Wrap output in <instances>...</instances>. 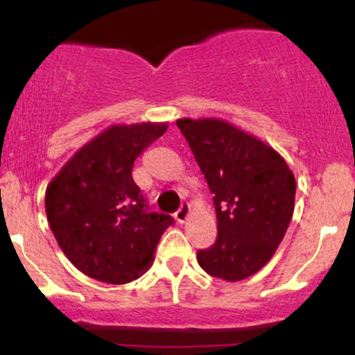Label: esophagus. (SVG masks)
I'll return each mask as SVG.
<instances>
[{
	"label": "esophagus",
	"instance_id": "obj_1",
	"mask_svg": "<svg viewBox=\"0 0 355 355\" xmlns=\"http://www.w3.org/2000/svg\"><path fill=\"white\" fill-rule=\"evenodd\" d=\"M190 215V205L189 203H182V207L175 211V220H177L178 223H185V220L189 218Z\"/></svg>",
	"mask_w": 355,
	"mask_h": 355
}]
</instances>
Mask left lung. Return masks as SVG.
<instances>
[{
	"instance_id": "left-lung-1",
	"label": "left lung",
	"mask_w": 355,
	"mask_h": 355,
	"mask_svg": "<svg viewBox=\"0 0 355 355\" xmlns=\"http://www.w3.org/2000/svg\"><path fill=\"white\" fill-rule=\"evenodd\" d=\"M214 193L217 240L197 252L207 274L237 282L259 272L294 214L295 178L272 146L225 120L177 121Z\"/></svg>"
}]
</instances>
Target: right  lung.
Segmentation results:
<instances>
[{"mask_svg":"<svg viewBox=\"0 0 355 355\" xmlns=\"http://www.w3.org/2000/svg\"><path fill=\"white\" fill-rule=\"evenodd\" d=\"M166 123L113 125L81 146L44 193L51 232L68 260L92 279L128 284L152 266L173 223L150 211L133 182V162Z\"/></svg>","mask_w":355,"mask_h":355,"instance_id":"obj_1","label":"right lung"}]
</instances>
